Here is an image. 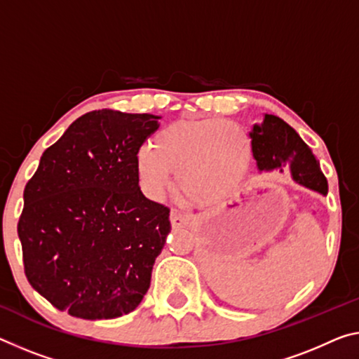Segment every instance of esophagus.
<instances>
[{
  "instance_id": "1",
  "label": "esophagus",
  "mask_w": 359,
  "mask_h": 359,
  "mask_svg": "<svg viewBox=\"0 0 359 359\" xmlns=\"http://www.w3.org/2000/svg\"><path fill=\"white\" fill-rule=\"evenodd\" d=\"M191 220V214L189 212H184V210H177V209H172L170 210V224L175 229H182V226L189 225Z\"/></svg>"
}]
</instances>
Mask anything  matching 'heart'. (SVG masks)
<instances>
[{"label":"heart","mask_w":359,"mask_h":359,"mask_svg":"<svg viewBox=\"0 0 359 359\" xmlns=\"http://www.w3.org/2000/svg\"><path fill=\"white\" fill-rule=\"evenodd\" d=\"M252 144L246 130L220 118L182 119L163 128L135 158L140 185L153 200L164 195L170 172L191 201L219 204L246 179Z\"/></svg>","instance_id":"heart-1"}]
</instances>
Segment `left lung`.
Segmentation results:
<instances>
[{
  "mask_svg": "<svg viewBox=\"0 0 359 359\" xmlns=\"http://www.w3.org/2000/svg\"><path fill=\"white\" fill-rule=\"evenodd\" d=\"M252 155L259 170L291 169L297 184L327 195V180L321 172L320 161L300 135L286 121L275 115H265L264 123L251 130Z\"/></svg>",
  "mask_w": 359,
  "mask_h": 359,
  "instance_id": "left-lung-1",
  "label": "left lung"
}]
</instances>
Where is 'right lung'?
Returning <instances> with one entry per match:
<instances>
[{
  "label": "right lung",
  "mask_w": 359,
  "mask_h": 359,
  "mask_svg": "<svg viewBox=\"0 0 359 359\" xmlns=\"http://www.w3.org/2000/svg\"><path fill=\"white\" fill-rule=\"evenodd\" d=\"M159 118L107 108L79 116L25 185L17 225L25 275L57 310L111 320L149 291L169 208L140 191L135 158Z\"/></svg>",
  "instance_id": "1"
}]
</instances>
